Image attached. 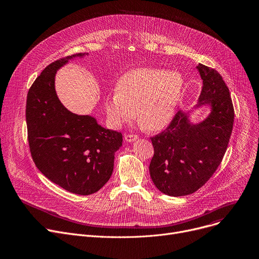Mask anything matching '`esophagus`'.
Wrapping results in <instances>:
<instances>
[{
    "instance_id": "1",
    "label": "esophagus",
    "mask_w": 259,
    "mask_h": 259,
    "mask_svg": "<svg viewBox=\"0 0 259 259\" xmlns=\"http://www.w3.org/2000/svg\"><path fill=\"white\" fill-rule=\"evenodd\" d=\"M138 138V135L137 134H133V133H128L125 135V140L127 142H132L134 140H136Z\"/></svg>"
}]
</instances>
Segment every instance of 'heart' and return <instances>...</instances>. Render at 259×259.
I'll list each match as a JSON object with an SVG mask.
<instances>
[{
  "label": "heart",
  "instance_id": "heart-1",
  "mask_svg": "<svg viewBox=\"0 0 259 259\" xmlns=\"http://www.w3.org/2000/svg\"><path fill=\"white\" fill-rule=\"evenodd\" d=\"M183 90L179 73L166 69L137 68L118 81L116 93L105 98V112L120 127L136 118L149 130H160L171 121Z\"/></svg>",
  "mask_w": 259,
  "mask_h": 259
}]
</instances>
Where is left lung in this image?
<instances>
[{
    "label": "left lung",
    "instance_id": "left-lung-1",
    "mask_svg": "<svg viewBox=\"0 0 259 259\" xmlns=\"http://www.w3.org/2000/svg\"><path fill=\"white\" fill-rule=\"evenodd\" d=\"M197 67L203 80L198 105L211 104V114L192 125L187 114L177 112L165 131L151 137L152 180L159 191L172 197L191 195L211 178L224 159L233 131L235 110L223 77L204 64Z\"/></svg>",
    "mask_w": 259,
    "mask_h": 259
}]
</instances>
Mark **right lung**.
<instances>
[{"mask_svg":"<svg viewBox=\"0 0 259 259\" xmlns=\"http://www.w3.org/2000/svg\"><path fill=\"white\" fill-rule=\"evenodd\" d=\"M78 53L50 63L30 86L25 118L31 158L42 174L65 191L87 196L110 178L121 132L102 128L90 116L70 113L54 88L56 70Z\"/></svg>","mask_w":259,"mask_h":259,"instance_id":"1","label":"right lung"}]
</instances>
